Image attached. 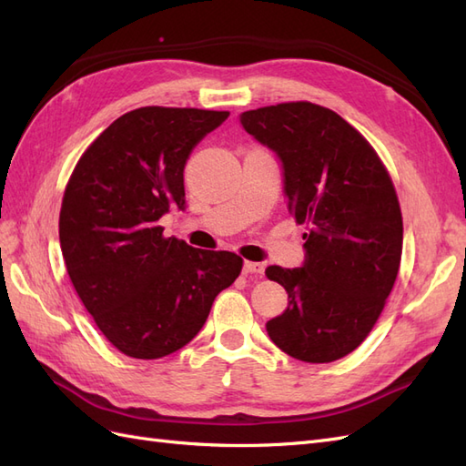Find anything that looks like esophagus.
<instances>
[{"instance_id": "obj_1", "label": "esophagus", "mask_w": 466, "mask_h": 466, "mask_svg": "<svg viewBox=\"0 0 466 466\" xmlns=\"http://www.w3.org/2000/svg\"><path fill=\"white\" fill-rule=\"evenodd\" d=\"M244 273H263V265L256 263V261H244Z\"/></svg>"}]
</instances>
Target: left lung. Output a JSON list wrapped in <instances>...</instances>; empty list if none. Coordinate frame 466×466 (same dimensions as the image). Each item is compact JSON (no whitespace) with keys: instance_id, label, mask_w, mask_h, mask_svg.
I'll list each match as a JSON object with an SVG mask.
<instances>
[{"instance_id":"obj_1","label":"left lung","mask_w":466,"mask_h":466,"mask_svg":"<svg viewBox=\"0 0 466 466\" xmlns=\"http://www.w3.org/2000/svg\"><path fill=\"white\" fill-rule=\"evenodd\" d=\"M240 123L281 159L289 212L309 226L302 268L265 269L289 295L265 328L299 361H336L373 329L400 268L392 179L373 146L320 105L279 103L242 113Z\"/></svg>"}]
</instances>
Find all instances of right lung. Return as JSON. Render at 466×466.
I'll return each mask as SVG.
<instances>
[{
  "label": "right lung",
  "instance_id": "add662e5",
  "mask_svg": "<svg viewBox=\"0 0 466 466\" xmlns=\"http://www.w3.org/2000/svg\"><path fill=\"white\" fill-rule=\"evenodd\" d=\"M228 111L140 107L118 116L79 157L60 210L72 285L97 328L135 359L187 345L212 302L242 271L232 251L164 238L169 208H185L183 169Z\"/></svg>",
  "mask_w": 466,
  "mask_h": 466
}]
</instances>
